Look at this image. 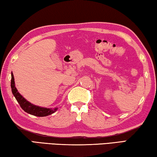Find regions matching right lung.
I'll return each mask as SVG.
<instances>
[{"mask_svg": "<svg viewBox=\"0 0 157 157\" xmlns=\"http://www.w3.org/2000/svg\"><path fill=\"white\" fill-rule=\"evenodd\" d=\"M11 88L12 94H13V95L15 97V98H16L17 101L19 104L20 106L21 107V109L24 110L25 112L28 113L37 117H45L51 115L58 110V108H55V109H47V108H42L35 106V105H33L32 104H30V102H28L26 99H25L24 97L21 95L17 90L16 87H15L14 75L12 73L11 78Z\"/></svg>", "mask_w": 157, "mask_h": 157, "instance_id": "1", "label": "right lung"}]
</instances>
